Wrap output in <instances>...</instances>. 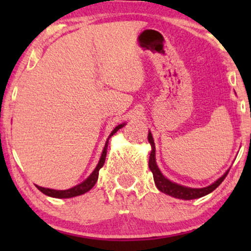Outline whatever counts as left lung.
I'll return each mask as SVG.
<instances>
[{
    "label": "left lung",
    "mask_w": 251,
    "mask_h": 251,
    "mask_svg": "<svg viewBox=\"0 0 251 251\" xmlns=\"http://www.w3.org/2000/svg\"><path fill=\"white\" fill-rule=\"evenodd\" d=\"M149 142L151 144V153H150V159H149V168L153 174V179L155 185L159 191L164 192V194L172 196L175 198H179V200H196V198H201L203 196L209 195L210 192H212L216 188L220 186V184L224 180V178L226 177L227 172L229 170L222 176L221 178H218L215 183H212L211 185L206 186V188H201V189H194V188H186V186L179 185V184H176L174 181L169 180L168 178H165L163 176L160 170L158 169L157 163H155V146H154V142H153V137H152L151 132H149Z\"/></svg>",
    "instance_id": "obj_1"
}]
</instances>
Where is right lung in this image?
<instances>
[{
  "mask_svg": "<svg viewBox=\"0 0 251 251\" xmlns=\"http://www.w3.org/2000/svg\"><path fill=\"white\" fill-rule=\"evenodd\" d=\"M124 125H125V124H120V125H118L117 127L111 132V134H109L108 139L112 137V135L116 133L118 129L122 128ZM108 139H107V142H106V144H105V148H103L101 157H100V160H99V163H98L97 168L94 169V171L92 172L91 176H89L87 179L83 180L81 184H77L76 186H74V188H71V189H68V190H53V189L41 188V186H37V185H36V188L39 189L40 191L42 192V194L50 196V197H55V198H72V197H75V196H80V195L86 194V192L89 191V190H91L94 185H96V183H97V180H98V177H99V170L101 169L102 166H103V164H105L106 153H107Z\"/></svg>",
  "mask_w": 251,
  "mask_h": 251,
  "instance_id": "1",
  "label": "right lung"
}]
</instances>
